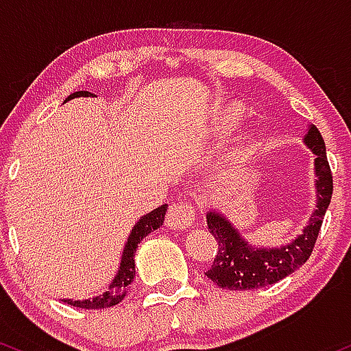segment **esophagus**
I'll use <instances>...</instances> for the list:
<instances>
[{
  "instance_id": "esophagus-1",
  "label": "esophagus",
  "mask_w": 351,
  "mask_h": 351,
  "mask_svg": "<svg viewBox=\"0 0 351 351\" xmlns=\"http://www.w3.org/2000/svg\"><path fill=\"white\" fill-rule=\"evenodd\" d=\"M195 215V208L186 199H179L171 202V206H169L165 223L171 228H187L194 223Z\"/></svg>"
}]
</instances>
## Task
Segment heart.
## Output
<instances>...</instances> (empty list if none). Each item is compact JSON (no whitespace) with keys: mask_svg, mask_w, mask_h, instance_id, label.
<instances>
[{"mask_svg":"<svg viewBox=\"0 0 351 351\" xmlns=\"http://www.w3.org/2000/svg\"><path fill=\"white\" fill-rule=\"evenodd\" d=\"M242 117V109L237 104H230L219 114L217 119H215V128L217 129H227L232 128L234 124L239 123V119Z\"/></svg>","mask_w":351,"mask_h":351,"instance_id":"heart-1","label":"heart"}]
</instances>
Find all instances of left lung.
I'll list each match as a JSON object with an SVG mask.
<instances>
[{"label":"left lung","instance_id":"obj_1","mask_svg":"<svg viewBox=\"0 0 351 351\" xmlns=\"http://www.w3.org/2000/svg\"><path fill=\"white\" fill-rule=\"evenodd\" d=\"M305 144L317 156L315 174L318 177V202L308 226L303 228V234L298 235L292 243L280 249H254L222 215L215 212L207 214V227L217 240L219 247L214 263L206 275L220 289L257 290L271 285L300 269L312 255L325 212L332 200L333 176L326 159L325 141L315 125L308 129Z\"/></svg>","mask_w":351,"mask_h":351}]
</instances>
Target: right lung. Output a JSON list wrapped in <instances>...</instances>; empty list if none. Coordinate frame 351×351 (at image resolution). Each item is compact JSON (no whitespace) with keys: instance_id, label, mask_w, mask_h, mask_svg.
<instances>
[{"instance_id":"1","label":"right lung","mask_w":351,"mask_h":351,"mask_svg":"<svg viewBox=\"0 0 351 351\" xmlns=\"http://www.w3.org/2000/svg\"><path fill=\"white\" fill-rule=\"evenodd\" d=\"M89 97L93 94L88 93V90H77V93H73L66 101L74 99V97ZM165 212H167V204L164 206L154 208L152 212H149L147 215H144L139 222L136 223L132 228L131 235H129L128 243H125V249L123 254V261H121L119 271H117L116 278H114L111 285H109L108 292H104L99 297L93 298V300H64L71 306H80V308H108V306L116 305L125 297V292H128V287L131 285L134 280V275H136V263H134V254H136L137 245L141 243V240L147 237L151 232H154L156 228H159L164 223Z\"/></svg>"}]
</instances>
